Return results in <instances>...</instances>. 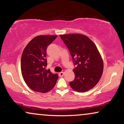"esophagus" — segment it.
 <instances>
[{"instance_id":"esophagus-1","label":"esophagus","mask_w":124,"mask_h":124,"mask_svg":"<svg viewBox=\"0 0 124 124\" xmlns=\"http://www.w3.org/2000/svg\"><path fill=\"white\" fill-rule=\"evenodd\" d=\"M64 72H60L59 73V77H62V76H64Z\"/></svg>"}]
</instances>
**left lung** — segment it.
<instances>
[{
	"label": "left lung",
	"mask_w": 124,
	"mask_h": 124,
	"mask_svg": "<svg viewBox=\"0 0 124 124\" xmlns=\"http://www.w3.org/2000/svg\"><path fill=\"white\" fill-rule=\"evenodd\" d=\"M77 67L73 70L75 79L69 83L77 92L92 89L101 79L103 60L95 43L86 35L79 34L60 35Z\"/></svg>",
	"instance_id": "left-lung-1"
}]
</instances>
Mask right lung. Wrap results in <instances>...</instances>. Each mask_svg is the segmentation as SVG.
Masks as SVG:
<instances>
[{
  "label": "right lung",
  "instance_id": "right-lung-1",
  "mask_svg": "<svg viewBox=\"0 0 124 124\" xmlns=\"http://www.w3.org/2000/svg\"><path fill=\"white\" fill-rule=\"evenodd\" d=\"M57 35H38L29 42L22 54L21 70L23 80L32 90L46 93L55 86L58 79L47 65L46 49L56 38Z\"/></svg>",
  "mask_w": 124,
  "mask_h": 124
}]
</instances>
